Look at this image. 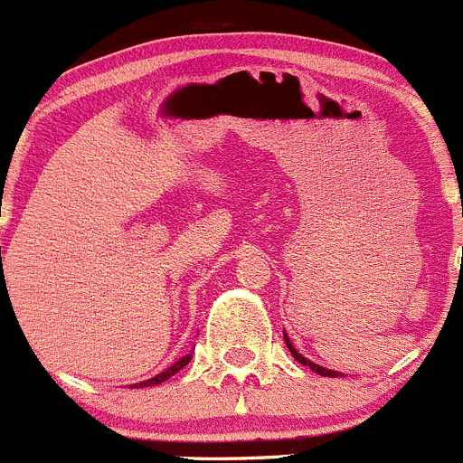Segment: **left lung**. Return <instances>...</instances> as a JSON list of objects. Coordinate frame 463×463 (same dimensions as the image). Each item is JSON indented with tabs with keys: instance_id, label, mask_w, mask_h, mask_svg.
Here are the masks:
<instances>
[{
	"instance_id": "left-lung-1",
	"label": "left lung",
	"mask_w": 463,
	"mask_h": 463,
	"mask_svg": "<svg viewBox=\"0 0 463 463\" xmlns=\"http://www.w3.org/2000/svg\"><path fill=\"white\" fill-rule=\"evenodd\" d=\"M284 341H286V347H288V350H290V354H293V359H295V361H300L302 366H309L311 371L318 373V375H323V377H336V375H338L336 371H327V368L318 366V364H314V361H309V359H307V356H302L300 352H298L293 345H290V341H288V336H286V334H284Z\"/></svg>"
}]
</instances>
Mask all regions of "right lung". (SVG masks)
<instances>
[{
    "instance_id": "right-lung-1",
    "label": "right lung",
    "mask_w": 463,
    "mask_h": 463,
    "mask_svg": "<svg viewBox=\"0 0 463 463\" xmlns=\"http://www.w3.org/2000/svg\"><path fill=\"white\" fill-rule=\"evenodd\" d=\"M188 361H191V354L182 356V359H179V361H175L173 366H170V368H165V371H163L161 375L152 377V380H147V382H140V386H154V384H161V382H165V380H168V377H173L175 373H179V371H182V368L186 366Z\"/></svg>"
}]
</instances>
